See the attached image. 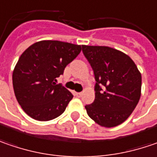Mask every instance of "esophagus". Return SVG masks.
<instances>
[{"label":"esophagus","mask_w":157,"mask_h":157,"mask_svg":"<svg viewBox=\"0 0 157 157\" xmlns=\"http://www.w3.org/2000/svg\"><path fill=\"white\" fill-rule=\"evenodd\" d=\"M75 96L77 98H81L82 97V92H75Z\"/></svg>","instance_id":"34e87169"}]
</instances>
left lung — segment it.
I'll return each instance as SVG.
<instances>
[{
	"label": "left lung",
	"mask_w": 157,
	"mask_h": 157,
	"mask_svg": "<svg viewBox=\"0 0 157 157\" xmlns=\"http://www.w3.org/2000/svg\"><path fill=\"white\" fill-rule=\"evenodd\" d=\"M82 52L96 80L95 100L85 105L87 113L100 126H119L140 100V71L128 55L112 47L82 45Z\"/></svg>",
	"instance_id": "1"
}]
</instances>
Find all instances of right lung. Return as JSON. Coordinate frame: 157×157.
I'll list each match as a JSON object with an SVG mask.
<instances>
[{
	"instance_id": "1",
	"label": "right lung",
	"mask_w": 157,
	"mask_h": 157,
	"mask_svg": "<svg viewBox=\"0 0 157 157\" xmlns=\"http://www.w3.org/2000/svg\"><path fill=\"white\" fill-rule=\"evenodd\" d=\"M81 51L78 44L43 40L22 53L13 71V88L18 104L32 119L48 121L64 113L73 95L56 84V78Z\"/></svg>"
}]
</instances>
